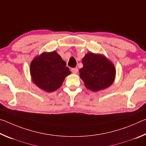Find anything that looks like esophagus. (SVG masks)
I'll return each instance as SVG.
<instances>
[{
    "label": "esophagus",
    "mask_w": 146,
    "mask_h": 146,
    "mask_svg": "<svg viewBox=\"0 0 146 146\" xmlns=\"http://www.w3.org/2000/svg\"><path fill=\"white\" fill-rule=\"evenodd\" d=\"M78 68H72V69H71V72H72V73H74V74L77 73H78Z\"/></svg>",
    "instance_id": "34e87169"
}]
</instances>
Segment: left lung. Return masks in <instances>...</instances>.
<instances>
[{
    "label": "left lung",
    "instance_id": "obj_1",
    "mask_svg": "<svg viewBox=\"0 0 146 146\" xmlns=\"http://www.w3.org/2000/svg\"><path fill=\"white\" fill-rule=\"evenodd\" d=\"M83 68L79 70L86 87L98 91L112 84L115 77V68L104 56L88 53L82 58Z\"/></svg>",
    "mask_w": 146,
    "mask_h": 146
}]
</instances>
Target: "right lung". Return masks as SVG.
<instances>
[{
	"mask_svg": "<svg viewBox=\"0 0 146 146\" xmlns=\"http://www.w3.org/2000/svg\"><path fill=\"white\" fill-rule=\"evenodd\" d=\"M32 80L47 92H53L60 87L66 76L71 73L66 62L55 51L44 53L31 62Z\"/></svg>",
	"mask_w": 146,
	"mask_h": 146,
	"instance_id": "1",
	"label": "right lung"
}]
</instances>
